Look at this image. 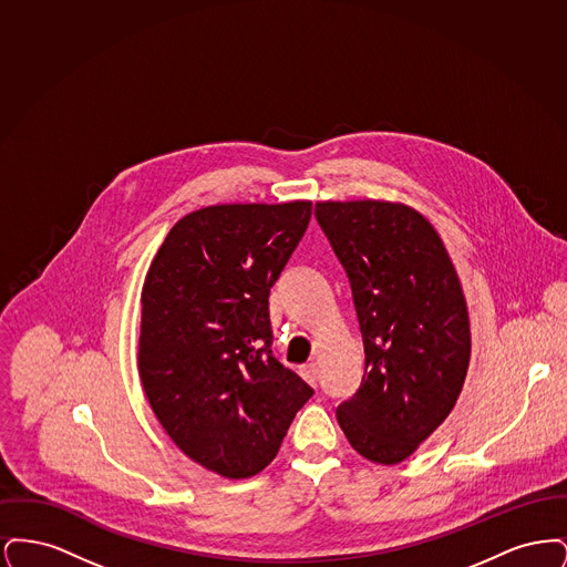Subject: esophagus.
I'll return each instance as SVG.
<instances>
[{
  "instance_id": "1",
  "label": "esophagus",
  "mask_w": 567,
  "mask_h": 567,
  "mask_svg": "<svg viewBox=\"0 0 567 567\" xmlns=\"http://www.w3.org/2000/svg\"><path fill=\"white\" fill-rule=\"evenodd\" d=\"M299 374L303 377L306 382H310L312 386H317V382H319V370H317V365H315V363H310V365H303V368L299 370Z\"/></svg>"
}]
</instances>
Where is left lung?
Listing matches in <instances>:
<instances>
[{
  "label": "left lung",
  "instance_id": "left-lung-1",
  "mask_svg": "<svg viewBox=\"0 0 567 567\" xmlns=\"http://www.w3.org/2000/svg\"><path fill=\"white\" fill-rule=\"evenodd\" d=\"M315 216L351 282L361 384L336 416L352 449L400 463L451 414L470 363L457 271L427 218L391 202H323Z\"/></svg>",
  "mask_w": 567,
  "mask_h": 567
}]
</instances>
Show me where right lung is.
<instances>
[{
  "label": "right lung",
  "mask_w": 567,
  "mask_h": 567,
  "mask_svg": "<svg viewBox=\"0 0 567 567\" xmlns=\"http://www.w3.org/2000/svg\"><path fill=\"white\" fill-rule=\"evenodd\" d=\"M310 202L210 206L181 218L142 289L137 370L176 446L227 478L276 457L315 391L271 351L270 289Z\"/></svg>",
  "instance_id": "right-lung-1"
}]
</instances>
